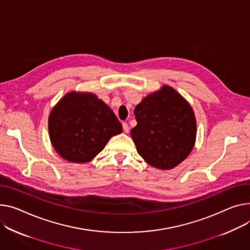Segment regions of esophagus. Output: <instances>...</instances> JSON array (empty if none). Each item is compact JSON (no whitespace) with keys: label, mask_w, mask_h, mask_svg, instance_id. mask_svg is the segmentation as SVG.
<instances>
[{"label":"esophagus","mask_w":250,"mask_h":250,"mask_svg":"<svg viewBox=\"0 0 250 250\" xmlns=\"http://www.w3.org/2000/svg\"><path fill=\"white\" fill-rule=\"evenodd\" d=\"M123 128H124L125 132H128V130H129V126H128V125L126 123L123 124Z\"/></svg>","instance_id":"esophagus-1"}]
</instances>
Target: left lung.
<instances>
[{"label":"left lung","mask_w":250,"mask_h":250,"mask_svg":"<svg viewBox=\"0 0 250 250\" xmlns=\"http://www.w3.org/2000/svg\"><path fill=\"white\" fill-rule=\"evenodd\" d=\"M135 115L138 124L130 136L147 164L170 170L191 153L196 139L195 115L175 89L165 85L147 95L136 106Z\"/></svg>","instance_id":"8db88e82"}]
</instances>
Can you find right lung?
Instances as JSON below:
<instances>
[{
    "label": "right lung",
    "mask_w": 250,
    "mask_h": 250,
    "mask_svg": "<svg viewBox=\"0 0 250 250\" xmlns=\"http://www.w3.org/2000/svg\"><path fill=\"white\" fill-rule=\"evenodd\" d=\"M50 140L56 152L72 163H86L123 131L113 111L92 93L70 92L49 115Z\"/></svg>",
    "instance_id": "right-lung-1"
}]
</instances>
